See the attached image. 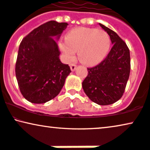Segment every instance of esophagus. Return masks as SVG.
Segmentation results:
<instances>
[{"instance_id":"obj_1","label":"esophagus","mask_w":150,"mask_h":150,"mask_svg":"<svg viewBox=\"0 0 150 150\" xmlns=\"http://www.w3.org/2000/svg\"><path fill=\"white\" fill-rule=\"evenodd\" d=\"M76 65H74V64H71L70 65V69L71 70L74 71L76 69Z\"/></svg>"}]
</instances>
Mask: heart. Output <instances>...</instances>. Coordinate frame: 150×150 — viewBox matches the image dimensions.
<instances>
[{"mask_svg": "<svg viewBox=\"0 0 150 150\" xmlns=\"http://www.w3.org/2000/svg\"><path fill=\"white\" fill-rule=\"evenodd\" d=\"M110 42V36L104 30L76 28L67 33L65 42L60 44V47L67 60H72L78 51V57L81 63L94 65L105 57Z\"/></svg>", "mask_w": 150, "mask_h": 150, "instance_id": "obj_1", "label": "heart"}]
</instances>
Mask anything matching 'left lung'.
<instances>
[{"label": "left lung", "mask_w": 150, "mask_h": 150, "mask_svg": "<svg viewBox=\"0 0 150 150\" xmlns=\"http://www.w3.org/2000/svg\"><path fill=\"white\" fill-rule=\"evenodd\" d=\"M99 25L113 45L105 59L92 68L82 83L89 98L100 105L113 104L121 98L130 73V54L127 45L118 35L105 25Z\"/></svg>", "instance_id": "1"}]
</instances>
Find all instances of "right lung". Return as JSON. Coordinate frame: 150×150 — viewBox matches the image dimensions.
Instances as JSON below:
<instances>
[{
  "label": "right lung",
  "instance_id": "1",
  "mask_svg": "<svg viewBox=\"0 0 150 150\" xmlns=\"http://www.w3.org/2000/svg\"><path fill=\"white\" fill-rule=\"evenodd\" d=\"M67 23L51 21L34 29L21 41L16 76L21 94L32 103H45L57 96L71 72L61 63L57 41Z\"/></svg>",
  "mask_w": 150,
  "mask_h": 150
}]
</instances>
